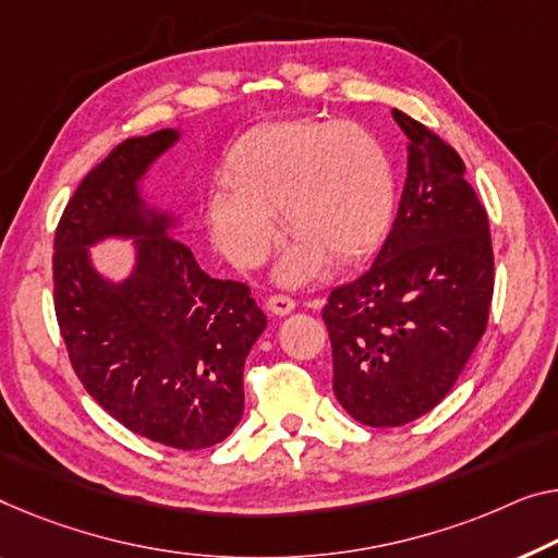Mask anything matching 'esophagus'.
<instances>
[{
    "mask_svg": "<svg viewBox=\"0 0 558 558\" xmlns=\"http://www.w3.org/2000/svg\"><path fill=\"white\" fill-rule=\"evenodd\" d=\"M268 311L276 315H288L295 311V301L290 295H270L268 298Z\"/></svg>",
    "mask_w": 558,
    "mask_h": 558,
    "instance_id": "esophagus-1",
    "label": "esophagus"
}]
</instances>
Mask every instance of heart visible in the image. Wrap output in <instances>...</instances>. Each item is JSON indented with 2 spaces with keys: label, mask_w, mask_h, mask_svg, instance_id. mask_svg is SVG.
Wrapping results in <instances>:
<instances>
[{
  "label": "heart",
  "mask_w": 558,
  "mask_h": 558,
  "mask_svg": "<svg viewBox=\"0 0 558 558\" xmlns=\"http://www.w3.org/2000/svg\"><path fill=\"white\" fill-rule=\"evenodd\" d=\"M228 190L207 197V226L232 263L255 265L276 240V220L295 235L278 280L301 286L323 260L348 265L386 238L396 207L390 157L353 124L276 122L240 137L222 165Z\"/></svg>",
  "instance_id": "1"
}]
</instances>
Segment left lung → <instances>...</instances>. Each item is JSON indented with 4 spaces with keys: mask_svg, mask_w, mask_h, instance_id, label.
<instances>
[{
    "mask_svg": "<svg viewBox=\"0 0 558 558\" xmlns=\"http://www.w3.org/2000/svg\"><path fill=\"white\" fill-rule=\"evenodd\" d=\"M409 178L393 230L361 278L323 305L332 390L355 421L403 426L444 401L486 332L494 298L488 215L456 149L401 110Z\"/></svg>",
    "mask_w": 558,
    "mask_h": 558,
    "instance_id": "obj_1",
    "label": "left lung"
}]
</instances>
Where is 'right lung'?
Returning <instances> with one entry per match:
<instances>
[{
    "label": "right lung",
    "mask_w": 558,
    "mask_h": 558,
    "mask_svg": "<svg viewBox=\"0 0 558 558\" xmlns=\"http://www.w3.org/2000/svg\"><path fill=\"white\" fill-rule=\"evenodd\" d=\"M174 140L128 137L74 190L54 232V313L74 373L114 421L197 451L243 418V365L268 320L245 282L207 276L168 215L143 210L137 180ZM107 234L138 245L120 287L88 265L86 245Z\"/></svg>",
    "instance_id": "1"
}]
</instances>
